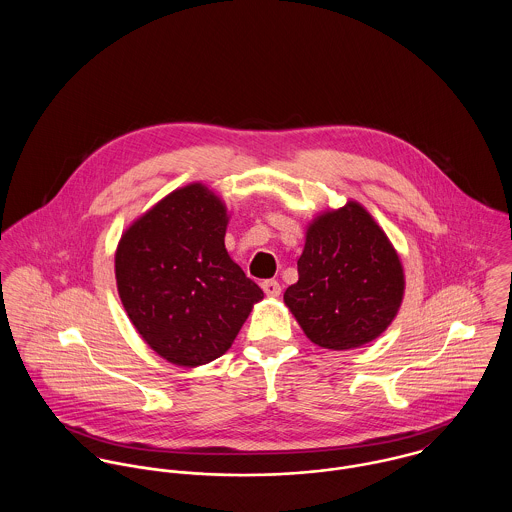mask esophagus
Returning a JSON list of instances; mask_svg holds the SVG:
<instances>
[{"instance_id": "obj_1", "label": "esophagus", "mask_w": 512, "mask_h": 512, "mask_svg": "<svg viewBox=\"0 0 512 512\" xmlns=\"http://www.w3.org/2000/svg\"><path fill=\"white\" fill-rule=\"evenodd\" d=\"M262 290L270 297H278L282 293V286L276 280H266V282H262Z\"/></svg>"}]
</instances>
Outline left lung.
<instances>
[{"label":"left lung","mask_w":512,"mask_h":512,"mask_svg":"<svg viewBox=\"0 0 512 512\" xmlns=\"http://www.w3.org/2000/svg\"><path fill=\"white\" fill-rule=\"evenodd\" d=\"M297 274L284 301L307 339L323 349L347 351L374 341L402 305L398 252L357 201L307 226Z\"/></svg>","instance_id":"left-lung-1"}]
</instances>
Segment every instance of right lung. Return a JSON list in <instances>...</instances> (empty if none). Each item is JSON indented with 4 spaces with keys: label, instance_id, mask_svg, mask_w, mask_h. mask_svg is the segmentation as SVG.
I'll return each instance as SVG.
<instances>
[{
    "label": "right lung",
    "instance_id": "obj_1",
    "mask_svg": "<svg viewBox=\"0 0 512 512\" xmlns=\"http://www.w3.org/2000/svg\"><path fill=\"white\" fill-rule=\"evenodd\" d=\"M226 205L203 183L175 189L130 224L116 250L122 305L171 365H207L234 343L264 292L224 248Z\"/></svg>",
    "mask_w": 512,
    "mask_h": 512
}]
</instances>
